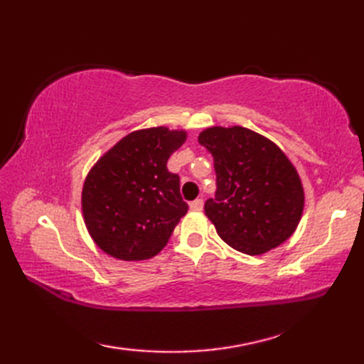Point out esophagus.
<instances>
[{"label":"esophagus","mask_w":364,"mask_h":364,"mask_svg":"<svg viewBox=\"0 0 364 364\" xmlns=\"http://www.w3.org/2000/svg\"><path fill=\"white\" fill-rule=\"evenodd\" d=\"M189 206H191L192 211H202L203 200H202V198H197V200H194V202H191Z\"/></svg>","instance_id":"1"}]
</instances>
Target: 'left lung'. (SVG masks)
I'll list each match as a JSON object with an SVG mask.
<instances>
[{"instance_id": "left-lung-1", "label": "left lung", "mask_w": 364, "mask_h": 364, "mask_svg": "<svg viewBox=\"0 0 364 364\" xmlns=\"http://www.w3.org/2000/svg\"><path fill=\"white\" fill-rule=\"evenodd\" d=\"M198 144L213 154L215 198L205 215L235 250L267 253L297 230L305 191L297 168L275 142L244 127H211Z\"/></svg>"}]
</instances>
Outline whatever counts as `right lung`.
<instances>
[{"mask_svg":"<svg viewBox=\"0 0 364 364\" xmlns=\"http://www.w3.org/2000/svg\"><path fill=\"white\" fill-rule=\"evenodd\" d=\"M184 129H136L103 153L84 180L81 210L100 249L122 261L153 258L188 213L180 178L167 170Z\"/></svg>","mask_w":364,"mask_h":364,"instance_id":"obj_1","label":"right lung"}]
</instances>
